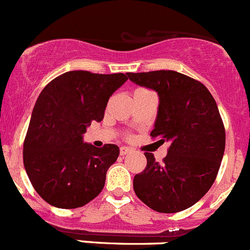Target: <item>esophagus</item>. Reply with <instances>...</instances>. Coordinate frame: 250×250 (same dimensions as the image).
<instances>
[{
  "mask_svg": "<svg viewBox=\"0 0 250 250\" xmlns=\"http://www.w3.org/2000/svg\"><path fill=\"white\" fill-rule=\"evenodd\" d=\"M129 153H131V148H129V147H126V146L120 147L121 156H126V154H129Z\"/></svg>",
  "mask_w": 250,
  "mask_h": 250,
  "instance_id": "1",
  "label": "esophagus"
}]
</instances>
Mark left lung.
<instances>
[{"mask_svg": "<svg viewBox=\"0 0 250 250\" xmlns=\"http://www.w3.org/2000/svg\"><path fill=\"white\" fill-rule=\"evenodd\" d=\"M127 76L158 93L151 136L161 144L169 142L162 163L145 152L147 166L135 175V194L157 212H179L198 203L217 177L226 145L217 104L203 83L175 71Z\"/></svg>", "mask_w": 250, "mask_h": 250, "instance_id": "left-lung-1", "label": "left lung"}]
</instances>
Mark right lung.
Wrapping results in <instances>:
<instances>
[{
	"label": "right lung",
	"instance_id": "obj_1",
	"mask_svg": "<svg viewBox=\"0 0 250 250\" xmlns=\"http://www.w3.org/2000/svg\"><path fill=\"white\" fill-rule=\"evenodd\" d=\"M124 73L70 71L47 83L35 103L23 144V163L35 191L50 205L77 208L103 190L116 145L83 142L92 121H102L111 94L126 82Z\"/></svg>",
	"mask_w": 250,
	"mask_h": 250
}]
</instances>
